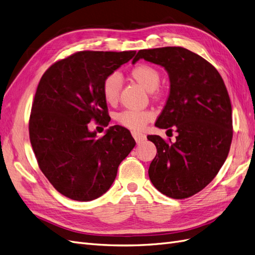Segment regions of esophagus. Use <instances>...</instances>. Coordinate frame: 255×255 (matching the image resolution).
Masks as SVG:
<instances>
[{"label":"esophagus","mask_w":255,"mask_h":255,"mask_svg":"<svg viewBox=\"0 0 255 255\" xmlns=\"http://www.w3.org/2000/svg\"><path fill=\"white\" fill-rule=\"evenodd\" d=\"M132 136H133V138H134L136 142H141V141L145 140V138H146V136L144 134L139 133V132H136V130H133Z\"/></svg>","instance_id":"obj_1"}]
</instances>
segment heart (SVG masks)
I'll use <instances>...</instances> for the list:
<instances>
[{
	"instance_id": "heart-1",
	"label": "heart",
	"mask_w": 255,
	"mask_h": 255,
	"mask_svg": "<svg viewBox=\"0 0 255 255\" xmlns=\"http://www.w3.org/2000/svg\"><path fill=\"white\" fill-rule=\"evenodd\" d=\"M130 75L141 84L149 91L157 88L160 82V73L156 68L146 64L135 66ZM121 89V76L114 72L107 75L102 84V94L109 104H115L118 101ZM155 117V114L150 110H125L116 115V121L119 125L130 129H141Z\"/></svg>"
}]
</instances>
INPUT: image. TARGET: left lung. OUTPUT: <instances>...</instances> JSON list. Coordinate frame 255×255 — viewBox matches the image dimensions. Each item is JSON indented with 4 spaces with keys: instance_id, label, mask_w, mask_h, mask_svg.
Segmentation results:
<instances>
[{
    "instance_id": "obj_1",
    "label": "left lung",
    "mask_w": 255,
    "mask_h": 255,
    "mask_svg": "<svg viewBox=\"0 0 255 255\" xmlns=\"http://www.w3.org/2000/svg\"><path fill=\"white\" fill-rule=\"evenodd\" d=\"M140 58L168 72L170 94L155 126L177 132L174 142L148 136L157 149L149 177L165 196L189 198L213 181L228 157L233 126L227 87L217 69L187 49L140 50L133 64Z\"/></svg>"
}]
</instances>
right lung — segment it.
Listing matches in <instances>:
<instances>
[{
	"label": "right lung",
	"mask_w": 255,
	"mask_h": 255,
	"mask_svg": "<svg viewBox=\"0 0 255 255\" xmlns=\"http://www.w3.org/2000/svg\"><path fill=\"white\" fill-rule=\"evenodd\" d=\"M135 54L76 52L53 64L38 84L29 140L40 170L67 198L85 202L105 194L136 144L126 128L111 127L100 138L88 129L92 120L109 126L103 81Z\"/></svg>",
	"instance_id": "right-lung-1"
}]
</instances>
